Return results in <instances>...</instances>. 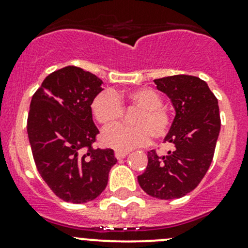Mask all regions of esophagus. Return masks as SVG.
I'll use <instances>...</instances> for the list:
<instances>
[{
  "instance_id": "obj_1",
  "label": "esophagus",
  "mask_w": 248,
  "mask_h": 248,
  "mask_svg": "<svg viewBox=\"0 0 248 248\" xmlns=\"http://www.w3.org/2000/svg\"><path fill=\"white\" fill-rule=\"evenodd\" d=\"M127 155H128V153H127V152H120V151H115V157H116V159L126 158Z\"/></svg>"
}]
</instances>
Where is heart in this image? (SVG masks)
<instances>
[{
	"mask_svg": "<svg viewBox=\"0 0 248 248\" xmlns=\"http://www.w3.org/2000/svg\"><path fill=\"white\" fill-rule=\"evenodd\" d=\"M122 103L140 109L133 120L135 126L115 124L104 129L101 140L107 147L127 152L147 145L151 135L155 139H163L170 131V113L163 107L161 96L150 88L133 90L126 95H117L111 90L101 91L93 100L91 111L101 124L110 126L124 115Z\"/></svg>",
	"mask_w": 248,
	"mask_h": 248,
	"instance_id": "1",
	"label": "heart"
}]
</instances>
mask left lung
I'll return each instance as SVG.
<instances>
[{
  "instance_id": "1",
  "label": "left lung",
  "mask_w": 248,
  "mask_h": 248,
  "mask_svg": "<svg viewBox=\"0 0 248 248\" xmlns=\"http://www.w3.org/2000/svg\"><path fill=\"white\" fill-rule=\"evenodd\" d=\"M155 83L176 111L164 139L174 148L165 155L150 151L147 168L138 182L155 199H181L199 186L212 164L221 128L217 98L204 80L189 75L159 78Z\"/></svg>"
}]
</instances>
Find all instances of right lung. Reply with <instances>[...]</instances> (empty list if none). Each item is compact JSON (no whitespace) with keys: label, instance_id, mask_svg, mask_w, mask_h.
I'll return each mask as SVG.
<instances>
[{"label":"right lung","instance_id":"1","mask_svg":"<svg viewBox=\"0 0 248 248\" xmlns=\"http://www.w3.org/2000/svg\"><path fill=\"white\" fill-rule=\"evenodd\" d=\"M103 82L77 66L49 74L31 101L27 133L36 169L62 201L85 203L106 189L116 164L111 148L93 147L98 134L91 103Z\"/></svg>","mask_w":248,"mask_h":248}]
</instances>
